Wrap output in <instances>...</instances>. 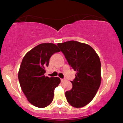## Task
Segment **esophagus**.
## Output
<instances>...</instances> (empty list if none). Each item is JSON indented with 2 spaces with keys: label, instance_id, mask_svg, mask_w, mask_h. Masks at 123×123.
Wrapping results in <instances>:
<instances>
[{
  "label": "esophagus",
  "instance_id": "34e87169",
  "mask_svg": "<svg viewBox=\"0 0 123 123\" xmlns=\"http://www.w3.org/2000/svg\"><path fill=\"white\" fill-rule=\"evenodd\" d=\"M60 80H61V82H63L65 80V79H60Z\"/></svg>",
  "mask_w": 123,
  "mask_h": 123
}]
</instances>
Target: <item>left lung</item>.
Segmentation results:
<instances>
[{"instance_id": "8db88e82", "label": "left lung", "mask_w": 123, "mask_h": 123, "mask_svg": "<svg viewBox=\"0 0 123 123\" xmlns=\"http://www.w3.org/2000/svg\"><path fill=\"white\" fill-rule=\"evenodd\" d=\"M68 64L77 71L71 81L72 88L65 92L72 106L80 108L93 100L101 82V64L95 50L88 44L75 41L58 43Z\"/></svg>"}]
</instances>
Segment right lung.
Returning a JSON list of instances; mask_svg holds the SVG:
<instances>
[{
    "mask_svg": "<svg viewBox=\"0 0 123 123\" xmlns=\"http://www.w3.org/2000/svg\"><path fill=\"white\" fill-rule=\"evenodd\" d=\"M60 51L56 44L42 43L24 56L20 65L18 78L21 88L33 106L44 108L53 100L54 90L60 83L59 77L44 76L51 56Z\"/></svg>",
    "mask_w": 123,
    "mask_h": 123,
    "instance_id": "1",
    "label": "right lung"
}]
</instances>
